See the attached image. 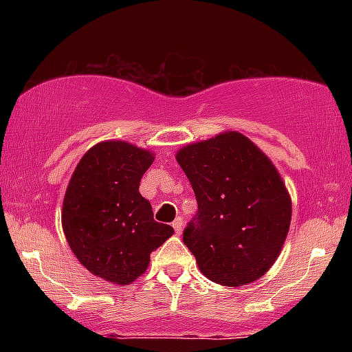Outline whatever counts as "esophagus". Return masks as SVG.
<instances>
[{
  "label": "esophagus",
  "mask_w": 352,
  "mask_h": 352,
  "mask_svg": "<svg viewBox=\"0 0 352 352\" xmlns=\"http://www.w3.org/2000/svg\"><path fill=\"white\" fill-rule=\"evenodd\" d=\"M172 227H173V230H175L177 235H180L182 230H184V220H182L180 217L175 218V221H173V223H172Z\"/></svg>",
  "instance_id": "esophagus-1"
}]
</instances>
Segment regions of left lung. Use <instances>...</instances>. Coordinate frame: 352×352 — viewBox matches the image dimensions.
Segmentation results:
<instances>
[{
	"mask_svg": "<svg viewBox=\"0 0 352 352\" xmlns=\"http://www.w3.org/2000/svg\"><path fill=\"white\" fill-rule=\"evenodd\" d=\"M177 162L199 204L184 243L200 272L230 288L263 276L292 223V199L272 160L232 131L180 148Z\"/></svg>",
	"mask_w": 352,
	"mask_h": 352,
	"instance_id": "left-lung-1",
	"label": "left lung"
}]
</instances>
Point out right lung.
Instances as JSON below:
<instances>
[{
    "label": "right lung",
    "instance_id": "1",
    "mask_svg": "<svg viewBox=\"0 0 352 352\" xmlns=\"http://www.w3.org/2000/svg\"><path fill=\"white\" fill-rule=\"evenodd\" d=\"M153 153L122 140H106L84 153L63 201V230L72 253L96 276L129 285L140 276L151 253L173 235L153 220L139 192Z\"/></svg>",
    "mask_w": 352,
    "mask_h": 352
}]
</instances>
